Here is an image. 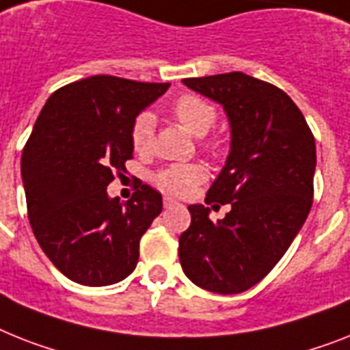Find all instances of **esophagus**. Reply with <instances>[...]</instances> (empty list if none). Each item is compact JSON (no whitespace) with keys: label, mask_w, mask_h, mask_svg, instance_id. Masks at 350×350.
I'll list each match as a JSON object with an SVG mask.
<instances>
[{"label":"esophagus","mask_w":350,"mask_h":350,"mask_svg":"<svg viewBox=\"0 0 350 350\" xmlns=\"http://www.w3.org/2000/svg\"><path fill=\"white\" fill-rule=\"evenodd\" d=\"M175 206H180L175 198H172V196H164V207L168 209V207H175Z\"/></svg>","instance_id":"esophagus-1"}]
</instances>
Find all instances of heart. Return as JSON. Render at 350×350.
Here are the masks:
<instances>
[{"instance_id": "heart-1", "label": "heart", "mask_w": 350, "mask_h": 350, "mask_svg": "<svg viewBox=\"0 0 350 350\" xmlns=\"http://www.w3.org/2000/svg\"><path fill=\"white\" fill-rule=\"evenodd\" d=\"M172 114L193 135H206L216 123V107L195 92H186L178 96L172 105ZM130 143L137 154H146L154 146V116L150 112L137 114L130 126ZM209 150L220 148V141L213 139L207 143ZM207 178V172L202 164L173 163L157 170L152 175L155 186L172 195L186 196L198 184Z\"/></svg>"}]
</instances>
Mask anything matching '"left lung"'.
Here are the masks:
<instances>
[{"label": "left lung", "instance_id": "8db88e82", "mask_svg": "<svg viewBox=\"0 0 350 350\" xmlns=\"http://www.w3.org/2000/svg\"><path fill=\"white\" fill-rule=\"evenodd\" d=\"M182 82L224 105L232 134L225 168L206 198L230 211L215 224L209 207H187L191 225L178 238L182 270L207 291L241 293L270 273L310 215L314 135L273 83L239 71Z\"/></svg>", "mask_w": 350, "mask_h": 350}]
</instances>
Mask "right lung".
<instances>
[{
	"instance_id": "1",
	"label": "right lung",
	"mask_w": 350,
	"mask_h": 350,
	"mask_svg": "<svg viewBox=\"0 0 350 350\" xmlns=\"http://www.w3.org/2000/svg\"><path fill=\"white\" fill-rule=\"evenodd\" d=\"M170 83L94 75L48 98L21 155L26 209L44 254L68 279L109 286L134 272L139 239L163 196L139 180L125 204L109 198L132 159L130 126Z\"/></svg>"
}]
</instances>
